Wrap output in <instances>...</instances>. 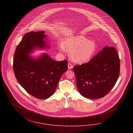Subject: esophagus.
I'll use <instances>...</instances> for the list:
<instances>
[{
  "label": "esophagus",
  "mask_w": 133,
  "mask_h": 133,
  "mask_svg": "<svg viewBox=\"0 0 133 133\" xmlns=\"http://www.w3.org/2000/svg\"><path fill=\"white\" fill-rule=\"evenodd\" d=\"M68 69H72V68L73 67V65H71L70 63H69L68 64Z\"/></svg>",
  "instance_id": "obj_1"
}]
</instances>
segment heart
<instances>
[{"label": "heart", "instance_id": "heart-1", "mask_svg": "<svg viewBox=\"0 0 133 133\" xmlns=\"http://www.w3.org/2000/svg\"><path fill=\"white\" fill-rule=\"evenodd\" d=\"M61 46L63 50L70 52L71 60L78 64L88 62L94 56L97 49L94 42L81 35L65 38Z\"/></svg>", "mask_w": 133, "mask_h": 133}]
</instances>
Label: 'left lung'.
Returning <instances> with one entry per match:
<instances>
[{
  "label": "left lung",
  "mask_w": 133,
  "mask_h": 133,
  "mask_svg": "<svg viewBox=\"0 0 133 133\" xmlns=\"http://www.w3.org/2000/svg\"><path fill=\"white\" fill-rule=\"evenodd\" d=\"M120 62L115 48L106 46L88 63L74 66L79 92L91 99L106 96L119 78Z\"/></svg>",
  "instance_id": "obj_1"
}]
</instances>
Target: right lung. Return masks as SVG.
<instances>
[{
    "mask_svg": "<svg viewBox=\"0 0 133 133\" xmlns=\"http://www.w3.org/2000/svg\"><path fill=\"white\" fill-rule=\"evenodd\" d=\"M45 31L26 33L14 53L13 68L15 76L26 91L39 99L53 95L61 77L68 69V62L53 60L45 53L36 59L29 56L35 48H48Z\"/></svg>",
    "mask_w": 133,
    "mask_h": 133,
    "instance_id": "right-lung-1",
    "label": "right lung"
}]
</instances>
